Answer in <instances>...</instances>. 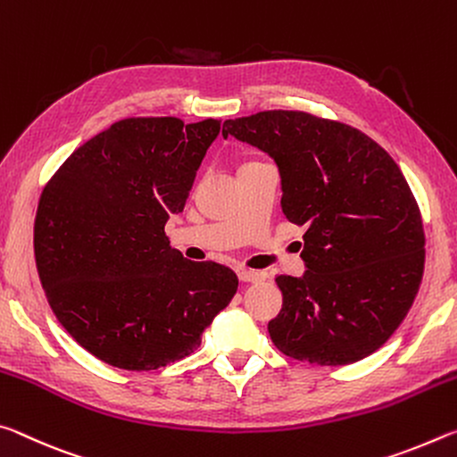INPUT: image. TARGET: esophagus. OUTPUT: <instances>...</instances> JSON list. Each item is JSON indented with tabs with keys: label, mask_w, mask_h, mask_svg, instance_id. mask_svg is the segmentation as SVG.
<instances>
[{
	"label": "esophagus",
	"mask_w": 457,
	"mask_h": 457,
	"mask_svg": "<svg viewBox=\"0 0 457 457\" xmlns=\"http://www.w3.org/2000/svg\"><path fill=\"white\" fill-rule=\"evenodd\" d=\"M238 279L243 283H257V281H263L265 279V273L261 271H251V269H238Z\"/></svg>",
	"instance_id": "esophagus-1"
}]
</instances>
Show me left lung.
Returning a JSON list of instances; mask_svg holds the SVG:
<instances>
[{
    "instance_id": "obj_1",
    "label": "left lung",
    "mask_w": 457,
    "mask_h": 457,
    "mask_svg": "<svg viewBox=\"0 0 457 457\" xmlns=\"http://www.w3.org/2000/svg\"><path fill=\"white\" fill-rule=\"evenodd\" d=\"M271 155L281 211L305 227L302 278L283 294L269 336L283 354L321 366L362 361L391 338L421 286V212L403 171L377 141L303 111L228 119L222 137Z\"/></svg>"
}]
</instances>
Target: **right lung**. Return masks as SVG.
<instances>
[{
  "mask_svg": "<svg viewBox=\"0 0 457 457\" xmlns=\"http://www.w3.org/2000/svg\"><path fill=\"white\" fill-rule=\"evenodd\" d=\"M219 131V119H121L44 186L34 222L42 287L64 330L99 361L123 370L176 362L237 294L233 269L184 259L163 230Z\"/></svg>",
  "mask_w": 457,
  "mask_h": 457,
  "instance_id": "right-lung-1",
  "label": "right lung"
}]
</instances>
